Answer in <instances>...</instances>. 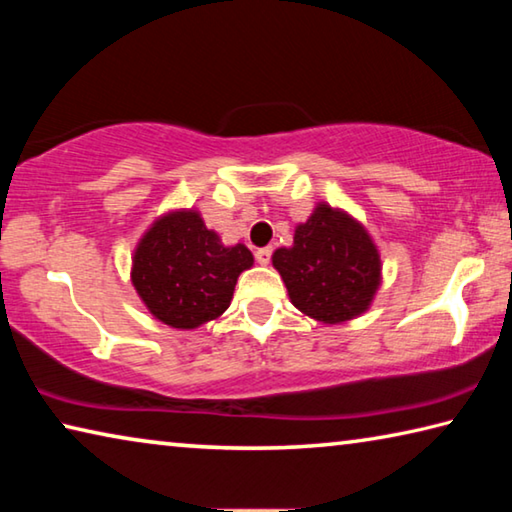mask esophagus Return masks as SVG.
Instances as JSON below:
<instances>
[{
	"label": "esophagus",
	"mask_w": 512,
	"mask_h": 512,
	"mask_svg": "<svg viewBox=\"0 0 512 512\" xmlns=\"http://www.w3.org/2000/svg\"><path fill=\"white\" fill-rule=\"evenodd\" d=\"M271 255H273V248L271 246H266V248H259L257 253H255V259L262 266H266L268 262H271Z\"/></svg>",
	"instance_id": "obj_1"
}]
</instances>
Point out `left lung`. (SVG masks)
I'll use <instances>...</instances> for the list:
<instances>
[{
	"label": "left lung",
	"instance_id": "1",
	"mask_svg": "<svg viewBox=\"0 0 512 512\" xmlns=\"http://www.w3.org/2000/svg\"><path fill=\"white\" fill-rule=\"evenodd\" d=\"M273 266L289 298L307 316L341 323L368 309L379 287V255L368 232L348 214L318 205L296 228L291 248H277Z\"/></svg>",
	"mask_w": 512,
	"mask_h": 512
}]
</instances>
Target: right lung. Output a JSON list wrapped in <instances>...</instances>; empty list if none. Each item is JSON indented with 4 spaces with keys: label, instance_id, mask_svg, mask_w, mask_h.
Returning <instances> with one entry per match:
<instances>
[{
    "label": "right lung",
    "instance_id": "obj_1",
    "mask_svg": "<svg viewBox=\"0 0 512 512\" xmlns=\"http://www.w3.org/2000/svg\"><path fill=\"white\" fill-rule=\"evenodd\" d=\"M253 266L246 246L225 248L196 212L153 223L137 246L133 284L164 325L194 329L228 309L241 271Z\"/></svg>",
    "mask_w": 512,
    "mask_h": 512
}]
</instances>
